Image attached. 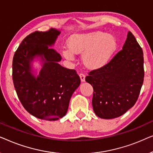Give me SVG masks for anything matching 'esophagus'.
I'll return each mask as SVG.
<instances>
[{"mask_svg": "<svg viewBox=\"0 0 153 153\" xmlns=\"http://www.w3.org/2000/svg\"><path fill=\"white\" fill-rule=\"evenodd\" d=\"M79 76H80L81 81H82V82H84V81H85V74H83V73H80V74H79Z\"/></svg>", "mask_w": 153, "mask_h": 153, "instance_id": "esophagus-1", "label": "esophagus"}]
</instances>
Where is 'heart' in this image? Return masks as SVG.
<instances>
[{"label":"heart","instance_id":"obj_1","mask_svg":"<svg viewBox=\"0 0 153 153\" xmlns=\"http://www.w3.org/2000/svg\"><path fill=\"white\" fill-rule=\"evenodd\" d=\"M118 47L114 35L96 31L75 34L69 39V48L62 51L67 59L73 60L74 53H83V60L89 68H98L108 62Z\"/></svg>","mask_w":153,"mask_h":153}]
</instances>
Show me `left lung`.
<instances>
[{"instance_id": "8db88e82", "label": "left lung", "mask_w": 153, "mask_h": 153, "mask_svg": "<svg viewBox=\"0 0 153 153\" xmlns=\"http://www.w3.org/2000/svg\"><path fill=\"white\" fill-rule=\"evenodd\" d=\"M143 78V50L129 32L123 49L85 77L93 88L95 114L101 118L112 119L126 113L137 101Z\"/></svg>"}]
</instances>
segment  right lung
I'll list each match as a JSON object with an SVG mask.
<instances>
[{"instance_id":"1","label":"right lung","mask_w":153,"mask_h":153,"mask_svg":"<svg viewBox=\"0 0 153 153\" xmlns=\"http://www.w3.org/2000/svg\"><path fill=\"white\" fill-rule=\"evenodd\" d=\"M60 33L51 28L28 35L16 49L12 61V79L19 99L29 114L42 120L62 118L73 93L81 83L76 70L58 64L61 56L49 47ZM38 56L43 65L35 77L31 72L30 62Z\"/></svg>"}]
</instances>
